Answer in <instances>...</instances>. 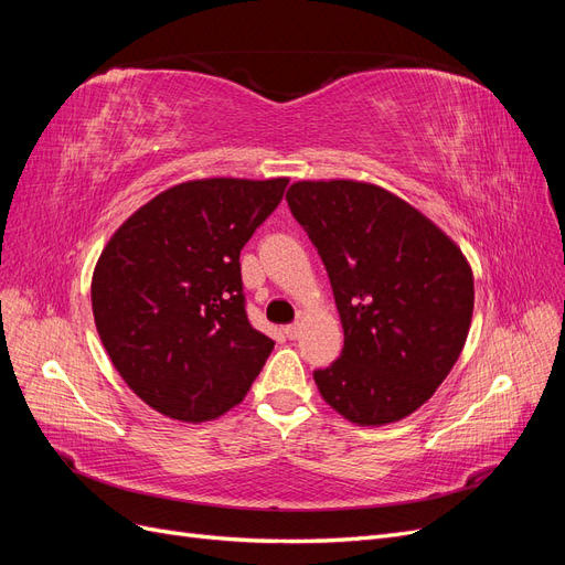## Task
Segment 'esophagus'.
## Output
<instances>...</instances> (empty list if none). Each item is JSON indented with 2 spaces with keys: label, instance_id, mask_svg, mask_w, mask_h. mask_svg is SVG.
I'll return each instance as SVG.
<instances>
[{
  "label": "esophagus",
  "instance_id": "esophagus-1",
  "mask_svg": "<svg viewBox=\"0 0 565 565\" xmlns=\"http://www.w3.org/2000/svg\"><path fill=\"white\" fill-rule=\"evenodd\" d=\"M285 334H287L289 339H297V337L301 334V322H292V324H287V328H285Z\"/></svg>",
  "mask_w": 565,
  "mask_h": 565
}]
</instances>
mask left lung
Listing matches in <instances>:
<instances>
[{"label": "left lung", "mask_w": 565, "mask_h": 565, "mask_svg": "<svg viewBox=\"0 0 565 565\" xmlns=\"http://www.w3.org/2000/svg\"><path fill=\"white\" fill-rule=\"evenodd\" d=\"M328 268L344 349L316 370L322 401L358 426L413 415L448 377L473 313L467 256L382 185L297 181L285 195Z\"/></svg>", "instance_id": "left-lung-1"}]
</instances>
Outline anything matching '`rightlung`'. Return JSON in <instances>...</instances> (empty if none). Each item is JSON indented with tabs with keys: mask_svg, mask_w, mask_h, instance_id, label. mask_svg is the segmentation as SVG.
<instances>
[{
	"mask_svg": "<svg viewBox=\"0 0 565 565\" xmlns=\"http://www.w3.org/2000/svg\"><path fill=\"white\" fill-rule=\"evenodd\" d=\"M289 179H195L136 210L100 252L92 309L119 377L179 422L241 403L273 339L245 313L241 249Z\"/></svg>",
	"mask_w": 565,
	"mask_h": 565,
	"instance_id": "right-lung-1",
	"label": "right lung"
}]
</instances>
